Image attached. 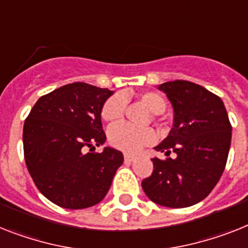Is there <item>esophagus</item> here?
<instances>
[{
	"mask_svg": "<svg viewBox=\"0 0 248 248\" xmlns=\"http://www.w3.org/2000/svg\"><path fill=\"white\" fill-rule=\"evenodd\" d=\"M124 159H125V162H133L136 159V156H133L130 153H125L124 155Z\"/></svg>",
	"mask_w": 248,
	"mask_h": 248,
	"instance_id": "34e87169",
	"label": "esophagus"
}]
</instances>
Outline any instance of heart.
Segmentation results:
<instances>
[{"mask_svg":"<svg viewBox=\"0 0 248 248\" xmlns=\"http://www.w3.org/2000/svg\"><path fill=\"white\" fill-rule=\"evenodd\" d=\"M139 99L153 114H162L167 106L165 97L158 92H142L139 95ZM125 108V96L122 93L112 95L102 105L101 118L108 123L119 122L124 115ZM108 138H109L110 144L120 151L137 152L143 146L155 142L156 136L152 129H136L126 125V124H115L109 129Z\"/></svg>","mask_w":248,"mask_h":248,"instance_id":"1","label":"heart"}]
</instances>
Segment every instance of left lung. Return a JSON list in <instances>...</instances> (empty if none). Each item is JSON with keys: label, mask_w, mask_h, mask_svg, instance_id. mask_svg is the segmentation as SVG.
Wrapping results in <instances>:
<instances>
[{"label": "left lung", "mask_w": 248, "mask_h": 248, "mask_svg": "<svg viewBox=\"0 0 248 248\" xmlns=\"http://www.w3.org/2000/svg\"><path fill=\"white\" fill-rule=\"evenodd\" d=\"M173 108V128L158 152L176 158H153L152 175L142 181L153 202L186 208L202 202L219 181L226 167L232 125L222 99L202 86L176 79L158 86Z\"/></svg>", "instance_id": "1"}]
</instances>
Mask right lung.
Here are the masks:
<instances>
[{"mask_svg":"<svg viewBox=\"0 0 248 248\" xmlns=\"http://www.w3.org/2000/svg\"><path fill=\"white\" fill-rule=\"evenodd\" d=\"M112 95L85 82L62 86L42 96L24 123L22 142L26 167L39 191L65 209H85L109 191L124 157L101 146L104 102Z\"/></svg>","mask_w":248,"mask_h":248,"instance_id":"right-lung-1","label":"right lung"}]
</instances>
